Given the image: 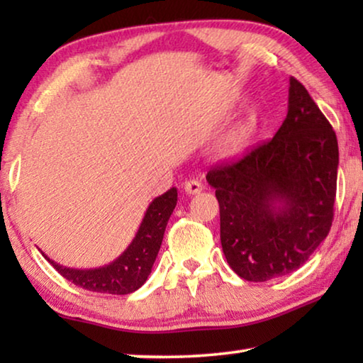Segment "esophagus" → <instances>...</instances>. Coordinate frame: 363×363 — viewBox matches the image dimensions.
<instances>
[{
	"instance_id": "1",
	"label": "esophagus",
	"mask_w": 363,
	"mask_h": 363,
	"mask_svg": "<svg viewBox=\"0 0 363 363\" xmlns=\"http://www.w3.org/2000/svg\"><path fill=\"white\" fill-rule=\"evenodd\" d=\"M184 190H186V194H189V195H196L203 190V184H201L200 181H195V179L186 181V184H184Z\"/></svg>"
}]
</instances>
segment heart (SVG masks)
<instances>
[{
	"instance_id": "obj_1",
	"label": "heart",
	"mask_w": 363,
	"mask_h": 363,
	"mask_svg": "<svg viewBox=\"0 0 363 363\" xmlns=\"http://www.w3.org/2000/svg\"><path fill=\"white\" fill-rule=\"evenodd\" d=\"M256 126L253 121L245 120L242 123H238V125L232 130L229 140H227V150H229V153H237L243 150L245 147L250 144L251 138H253Z\"/></svg>"
}]
</instances>
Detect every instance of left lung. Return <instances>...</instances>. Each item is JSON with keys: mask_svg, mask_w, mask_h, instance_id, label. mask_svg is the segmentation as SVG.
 Here are the masks:
<instances>
[{"mask_svg": "<svg viewBox=\"0 0 363 363\" xmlns=\"http://www.w3.org/2000/svg\"><path fill=\"white\" fill-rule=\"evenodd\" d=\"M340 152L333 128L296 78L275 136L206 174L216 189L220 245L233 272L267 281L299 269L327 238Z\"/></svg>", "mask_w": 363, "mask_h": 363, "instance_id": "obj_1", "label": "left lung"}]
</instances>
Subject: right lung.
Returning a JSON list of instances; mask_svg holds the SVG:
<instances>
[{
  "label": "right lung",
  "mask_w": 363,
  "mask_h": 363,
  "mask_svg": "<svg viewBox=\"0 0 363 363\" xmlns=\"http://www.w3.org/2000/svg\"><path fill=\"white\" fill-rule=\"evenodd\" d=\"M177 203V189L171 187L163 195L155 196L147 206L136 235L126 250L106 266L94 269H75L60 266L41 251L52 267L77 286L96 293L130 294L145 284L162 247L164 229Z\"/></svg>",
  "instance_id": "1"
}]
</instances>
